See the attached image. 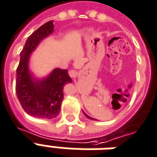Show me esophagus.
<instances>
[{"label": "esophagus", "mask_w": 157, "mask_h": 157, "mask_svg": "<svg viewBox=\"0 0 157 157\" xmlns=\"http://www.w3.org/2000/svg\"><path fill=\"white\" fill-rule=\"evenodd\" d=\"M69 76L71 77V78H76V76H77V71H76L75 70H71L69 71Z\"/></svg>", "instance_id": "34e87169"}]
</instances>
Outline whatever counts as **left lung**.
<instances>
[{
  "label": "left lung",
  "instance_id": "8db88e82",
  "mask_svg": "<svg viewBox=\"0 0 157 157\" xmlns=\"http://www.w3.org/2000/svg\"><path fill=\"white\" fill-rule=\"evenodd\" d=\"M83 113H84V114H85V116H86V118H89V119H91V120H96V119H94V118H91V117H90L89 115H87L86 113H85V112H84V111H83Z\"/></svg>",
  "mask_w": 157,
  "mask_h": 157
}]
</instances>
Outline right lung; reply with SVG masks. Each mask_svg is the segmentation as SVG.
Returning <instances> with one entry per match:
<instances>
[{
	"mask_svg": "<svg viewBox=\"0 0 157 157\" xmlns=\"http://www.w3.org/2000/svg\"><path fill=\"white\" fill-rule=\"evenodd\" d=\"M53 21H48L29 37L20 52L16 70L15 90L24 110L30 116L47 119L58 115L63 100V87L72 82L67 69L55 68L44 78H37L29 70L31 53L43 39L53 33Z\"/></svg>",
	"mask_w": 157,
	"mask_h": 157,
	"instance_id": "obj_1",
	"label": "right lung"
}]
</instances>
